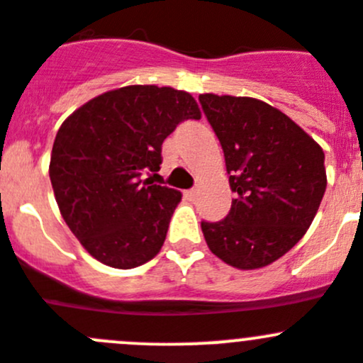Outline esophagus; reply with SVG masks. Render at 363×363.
Listing matches in <instances>:
<instances>
[{"label": "esophagus", "mask_w": 363, "mask_h": 363, "mask_svg": "<svg viewBox=\"0 0 363 363\" xmlns=\"http://www.w3.org/2000/svg\"><path fill=\"white\" fill-rule=\"evenodd\" d=\"M196 194H198V191H196V189H189V191H185V198H189V199L196 198Z\"/></svg>", "instance_id": "1"}]
</instances>
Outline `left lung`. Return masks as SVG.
I'll use <instances>...</instances> for the list:
<instances>
[{"mask_svg":"<svg viewBox=\"0 0 363 363\" xmlns=\"http://www.w3.org/2000/svg\"><path fill=\"white\" fill-rule=\"evenodd\" d=\"M235 192L230 213L201 223L210 251L242 271L272 264L301 240L326 191L324 151L265 101L199 94Z\"/></svg>","mask_w":363,"mask_h":363,"instance_id":"obj_1","label":"left lung"}]
</instances>
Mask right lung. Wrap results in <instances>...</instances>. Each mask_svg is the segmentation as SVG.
I'll return each instance as SVG.
<instances>
[{
  "label": "right lung",
  "instance_id": "1",
  "mask_svg": "<svg viewBox=\"0 0 363 363\" xmlns=\"http://www.w3.org/2000/svg\"><path fill=\"white\" fill-rule=\"evenodd\" d=\"M201 119L189 92L128 85L96 96L58 128L50 160L55 199L91 257L133 269L157 257L182 192L140 176L160 171L162 143Z\"/></svg>",
  "mask_w": 363,
  "mask_h": 363
}]
</instances>
